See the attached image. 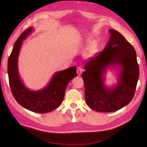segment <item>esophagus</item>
Wrapping results in <instances>:
<instances>
[{"instance_id": "obj_1", "label": "esophagus", "mask_w": 147, "mask_h": 147, "mask_svg": "<svg viewBox=\"0 0 147 147\" xmlns=\"http://www.w3.org/2000/svg\"><path fill=\"white\" fill-rule=\"evenodd\" d=\"M83 71V69H82V67H77V73L78 74V75H80L81 74H82Z\"/></svg>"}]
</instances>
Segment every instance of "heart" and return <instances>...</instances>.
<instances>
[{"mask_svg": "<svg viewBox=\"0 0 147 147\" xmlns=\"http://www.w3.org/2000/svg\"><path fill=\"white\" fill-rule=\"evenodd\" d=\"M95 50V46L94 44L92 43L90 44V45H89V53H93Z\"/></svg>", "mask_w": 147, "mask_h": 147, "instance_id": "1", "label": "heart"}]
</instances>
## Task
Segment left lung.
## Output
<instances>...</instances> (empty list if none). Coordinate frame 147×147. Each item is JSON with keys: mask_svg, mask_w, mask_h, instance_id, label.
I'll use <instances>...</instances> for the list:
<instances>
[{"mask_svg": "<svg viewBox=\"0 0 147 147\" xmlns=\"http://www.w3.org/2000/svg\"><path fill=\"white\" fill-rule=\"evenodd\" d=\"M109 32L108 44L102 52L89 58L82 75L86 103L97 112H114L127 105L134 97L139 76L133 45L116 30L109 29ZM109 67L118 68L120 71L117 84L112 87L104 84Z\"/></svg>", "mask_w": 147, "mask_h": 147, "instance_id": "8db88e82", "label": "left lung"}]
</instances>
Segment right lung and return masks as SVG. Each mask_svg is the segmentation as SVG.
Segmentation results:
<instances>
[{"mask_svg":"<svg viewBox=\"0 0 147 147\" xmlns=\"http://www.w3.org/2000/svg\"><path fill=\"white\" fill-rule=\"evenodd\" d=\"M33 30L29 27L14 43L8 61V74L11 93L17 102L24 108L34 113L51 112L62 103L65 91L70 80L77 77V67L73 66L55 73L47 86L32 90L24 85L18 70V57L23 41Z\"/></svg>","mask_w":147,"mask_h":147,"instance_id":"1","label":"right lung"}]
</instances>
